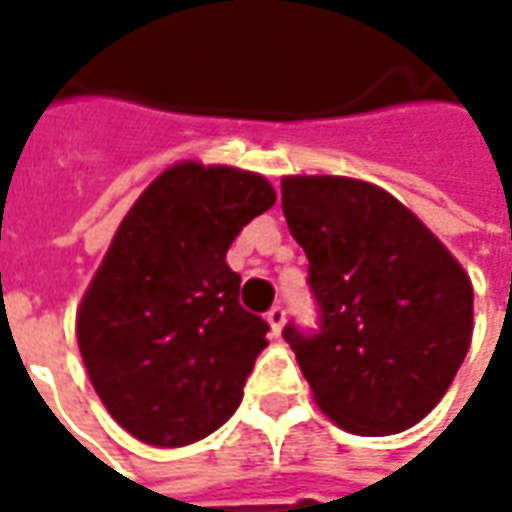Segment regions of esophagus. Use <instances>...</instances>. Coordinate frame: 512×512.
Instances as JSON below:
<instances>
[{"mask_svg":"<svg viewBox=\"0 0 512 512\" xmlns=\"http://www.w3.org/2000/svg\"><path fill=\"white\" fill-rule=\"evenodd\" d=\"M268 326H271V334L274 337H279V332H282V326H285V307H271L266 315Z\"/></svg>","mask_w":512,"mask_h":512,"instance_id":"1","label":"esophagus"}]
</instances>
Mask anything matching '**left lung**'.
I'll return each mask as SVG.
<instances>
[{
	"label": "left lung",
	"mask_w": 512,
	"mask_h": 512,
	"mask_svg": "<svg viewBox=\"0 0 512 512\" xmlns=\"http://www.w3.org/2000/svg\"><path fill=\"white\" fill-rule=\"evenodd\" d=\"M282 211L321 312L318 332H282L315 403L359 436L417 425L472 343L469 274L403 202L365 180L290 175Z\"/></svg>",
	"instance_id": "1"
}]
</instances>
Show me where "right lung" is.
<instances>
[{
  "label": "right lung",
  "mask_w": 512,
  "mask_h": 512,
  "mask_svg": "<svg viewBox=\"0 0 512 512\" xmlns=\"http://www.w3.org/2000/svg\"><path fill=\"white\" fill-rule=\"evenodd\" d=\"M274 202L263 175L180 161L117 227L76 340L101 403L134 439L183 447L233 417L268 323L238 304L227 249Z\"/></svg>",
  "instance_id": "add662e5"
}]
</instances>
